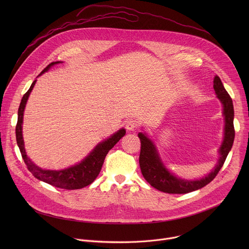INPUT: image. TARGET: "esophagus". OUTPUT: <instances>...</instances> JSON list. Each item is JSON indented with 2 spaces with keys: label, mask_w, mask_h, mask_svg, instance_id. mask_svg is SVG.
<instances>
[{
  "label": "esophagus",
  "mask_w": 249,
  "mask_h": 249,
  "mask_svg": "<svg viewBox=\"0 0 249 249\" xmlns=\"http://www.w3.org/2000/svg\"><path fill=\"white\" fill-rule=\"evenodd\" d=\"M138 127V122L134 119H129L127 120L126 122V128L129 130V131H133L135 130L136 128Z\"/></svg>",
  "instance_id": "34e87169"
}]
</instances>
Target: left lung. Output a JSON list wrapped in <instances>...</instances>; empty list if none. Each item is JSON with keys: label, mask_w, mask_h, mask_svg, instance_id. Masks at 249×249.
I'll use <instances>...</instances> for the list:
<instances>
[{"label": "left lung", "mask_w": 249, "mask_h": 249, "mask_svg": "<svg viewBox=\"0 0 249 249\" xmlns=\"http://www.w3.org/2000/svg\"><path fill=\"white\" fill-rule=\"evenodd\" d=\"M215 92L223 104V114L225 116V133L224 141L220 147V158L217 165L208 175L201 179L186 180L176 177L168 171L161 161L154 142L146 133H139L141 140V153L139 163L144 178L156 189L169 194H185L198 190L209 184L217 176L218 172L224 165V162L232 147L234 140L233 127V104L232 100L223 86L221 79L216 76L214 79Z\"/></svg>", "instance_id": "obj_1"}]
</instances>
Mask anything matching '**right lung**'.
<instances>
[{"instance_id": "1", "label": "right lung", "mask_w": 249, "mask_h": 249, "mask_svg": "<svg viewBox=\"0 0 249 249\" xmlns=\"http://www.w3.org/2000/svg\"><path fill=\"white\" fill-rule=\"evenodd\" d=\"M59 63H62V62L57 61L49 64L42 71L39 76L47 72L52 66L57 65ZM35 83H36V80L31 84L29 89L22 96L21 102L19 104L18 112V123L16 126L17 143L19 148L21 157L24 160V163L26 164L27 169L32 173L34 177H36L37 179L44 181L50 185H53L58 188L67 189V190L84 188L94 181V179L100 172V169L102 167L106 155H107V153L114 147V145L117 143V142L125 135L126 131L125 129L122 128L119 131H117L115 134L110 136L108 139L102 141L101 143L95 146V148L90 152V154L87 158H85L78 164H75L73 166L68 167L66 169H62V170H49V169H43L37 166L36 164L33 163V161H31L30 159L26 156L23 138H22V126H21L23 121V111L25 108V104L27 102L28 96Z\"/></svg>"}]
</instances>
